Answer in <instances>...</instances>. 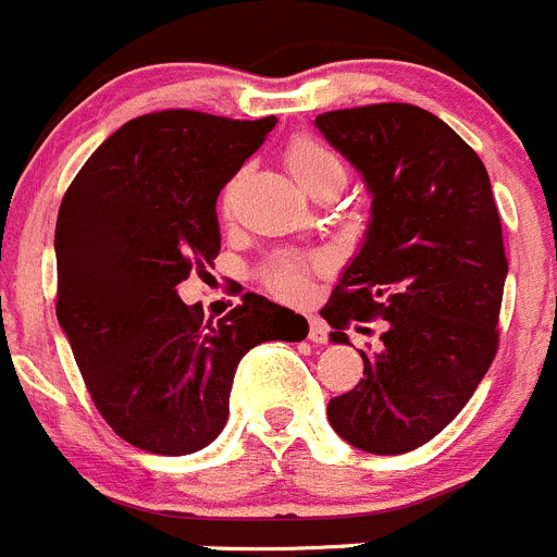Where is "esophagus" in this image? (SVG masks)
Wrapping results in <instances>:
<instances>
[{
  "label": "esophagus",
  "mask_w": 557,
  "mask_h": 557,
  "mask_svg": "<svg viewBox=\"0 0 557 557\" xmlns=\"http://www.w3.org/2000/svg\"><path fill=\"white\" fill-rule=\"evenodd\" d=\"M309 342L327 344V325L320 317H309Z\"/></svg>",
  "instance_id": "34e87169"
}]
</instances>
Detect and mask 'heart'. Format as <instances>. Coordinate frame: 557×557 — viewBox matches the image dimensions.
<instances>
[{"mask_svg": "<svg viewBox=\"0 0 557 557\" xmlns=\"http://www.w3.org/2000/svg\"><path fill=\"white\" fill-rule=\"evenodd\" d=\"M287 166L293 177L304 185L309 194H314L320 185L342 183L344 185V166L327 147L320 141L309 139V136H298L293 145L287 147ZM232 199V185L224 194V208ZM320 268V262H293V259H282L268 270V284L278 295L289 300H304L309 295V273Z\"/></svg>", "mask_w": 557, "mask_h": 557, "instance_id": "heart-1", "label": "heart"}]
</instances>
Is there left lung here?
<instances>
[{"label": "left lung", "instance_id": "8db88e82", "mask_svg": "<svg viewBox=\"0 0 557 557\" xmlns=\"http://www.w3.org/2000/svg\"><path fill=\"white\" fill-rule=\"evenodd\" d=\"M314 125L372 194L361 251L322 309L331 342L349 344V322L385 320L327 421L361 451L407 454L459 416L497 352L508 262L490 174L457 131L410 103L325 111Z\"/></svg>", "mask_w": 557, "mask_h": 557}]
</instances>
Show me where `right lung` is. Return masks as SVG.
Wrapping results in <instances>:
<instances>
[{
	"label": "right lung",
	"instance_id": "obj_1",
	"mask_svg": "<svg viewBox=\"0 0 557 557\" xmlns=\"http://www.w3.org/2000/svg\"><path fill=\"white\" fill-rule=\"evenodd\" d=\"M275 116L169 109L136 116L89 156L57 215V320L89 396L131 446L202 451L230 418L243 355L304 342L309 322L246 293L219 322L177 295L221 251L215 202Z\"/></svg>",
	"mask_w": 557,
	"mask_h": 557
}]
</instances>
